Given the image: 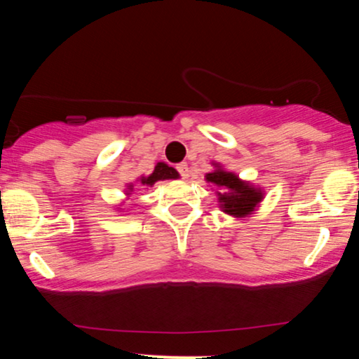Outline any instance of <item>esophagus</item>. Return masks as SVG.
Here are the masks:
<instances>
[{
  "instance_id": "esophagus-1",
  "label": "esophagus",
  "mask_w": 359,
  "mask_h": 359,
  "mask_svg": "<svg viewBox=\"0 0 359 359\" xmlns=\"http://www.w3.org/2000/svg\"><path fill=\"white\" fill-rule=\"evenodd\" d=\"M177 170H179V174L182 175L184 179H187V177L191 175V172H189L187 163H179V165H177Z\"/></svg>"
}]
</instances>
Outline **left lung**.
Segmentation results:
<instances>
[{
  "label": "left lung",
  "instance_id": "left-lung-1",
  "mask_svg": "<svg viewBox=\"0 0 359 359\" xmlns=\"http://www.w3.org/2000/svg\"><path fill=\"white\" fill-rule=\"evenodd\" d=\"M214 167H216V170L211 174H205V180L222 189V192H217V201H219L222 212L234 217L250 216L262 203V189L245 182L233 172L222 170L217 163H214Z\"/></svg>",
  "mask_w": 359,
  "mask_h": 359
}]
</instances>
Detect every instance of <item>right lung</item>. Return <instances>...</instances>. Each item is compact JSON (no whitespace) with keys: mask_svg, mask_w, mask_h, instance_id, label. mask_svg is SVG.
I'll use <instances>...</instances> for the list:
<instances>
[{"mask_svg":"<svg viewBox=\"0 0 359 359\" xmlns=\"http://www.w3.org/2000/svg\"><path fill=\"white\" fill-rule=\"evenodd\" d=\"M168 179H179V172L175 170L174 167H168L167 163L163 162H158L154 168V172H151L148 177H140V184L142 185H154L155 182H158V180H168ZM133 191V185H128V191L126 194L130 196V192Z\"/></svg>","mask_w":359,"mask_h":359,"instance_id":"1","label":"right lung"}]
</instances>
